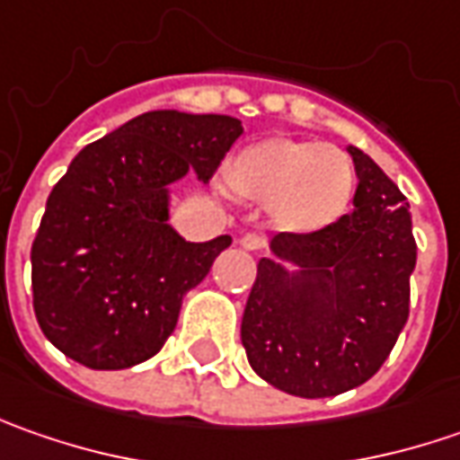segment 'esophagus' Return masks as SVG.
<instances>
[{
    "instance_id": "obj_1",
    "label": "esophagus",
    "mask_w": 460,
    "mask_h": 460,
    "mask_svg": "<svg viewBox=\"0 0 460 460\" xmlns=\"http://www.w3.org/2000/svg\"><path fill=\"white\" fill-rule=\"evenodd\" d=\"M240 245H243L245 251H253V253H256V251H263L266 240L261 238L258 233H245V235L240 238Z\"/></svg>"
}]
</instances>
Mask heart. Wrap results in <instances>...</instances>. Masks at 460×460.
<instances>
[{
  "label": "heart",
  "instance_id": "b5f03b06",
  "mask_svg": "<svg viewBox=\"0 0 460 460\" xmlns=\"http://www.w3.org/2000/svg\"><path fill=\"white\" fill-rule=\"evenodd\" d=\"M225 184L248 202L271 204L279 227L312 235L345 217L356 191V171L338 148L269 137L227 161Z\"/></svg>",
  "mask_w": 460,
  "mask_h": 460
}]
</instances>
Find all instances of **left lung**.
<instances>
[{
    "label": "left lung",
    "mask_w": 460,
    "mask_h": 460,
    "mask_svg": "<svg viewBox=\"0 0 460 460\" xmlns=\"http://www.w3.org/2000/svg\"><path fill=\"white\" fill-rule=\"evenodd\" d=\"M353 212L330 227L279 233L261 258L240 341L261 379L294 397H335L381 368L410 317L417 243L410 204L358 148ZM279 260L300 266L287 275Z\"/></svg>",
    "instance_id": "8db88e82"
}]
</instances>
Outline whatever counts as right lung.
<instances>
[{
  "label": "right lung",
  "instance_id": "1",
  "mask_svg": "<svg viewBox=\"0 0 460 460\" xmlns=\"http://www.w3.org/2000/svg\"><path fill=\"white\" fill-rule=\"evenodd\" d=\"M243 135L227 115L155 110L89 143L53 186L32 240V309L43 335L86 368L155 356L184 294L233 243H186L168 225V184L209 181Z\"/></svg>",
  "mask_w": 460,
  "mask_h": 460
}]
</instances>
